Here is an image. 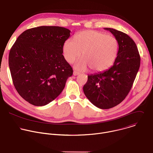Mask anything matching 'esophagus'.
Returning <instances> with one entry per match:
<instances>
[{
  "instance_id": "esophagus-1",
  "label": "esophagus",
  "mask_w": 153,
  "mask_h": 153,
  "mask_svg": "<svg viewBox=\"0 0 153 153\" xmlns=\"http://www.w3.org/2000/svg\"><path fill=\"white\" fill-rule=\"evenodd\" d=\"M79 73H78V72L76 71H73V75H74V76H77V75H79Z\"/></svg>"
}]
</instances>
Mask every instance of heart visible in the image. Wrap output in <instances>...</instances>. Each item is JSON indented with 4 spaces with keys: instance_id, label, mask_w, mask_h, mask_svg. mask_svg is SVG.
<instances>
[{
    "instance_id": "heart-1",
    "label": "heart",
    "mask_w": 153,
    "mask_h": 153,
    "mask_svg": "<svg viewBox=\"0 0 153 153\" xmlns=\"http://www.w3.org/2000/svg\"><path fill=\"white\" fill-rule=\"evenodd\" d=\"M118 51L115 37L102 32L85 30L77 33L74 39L70 38L64 42L63 54L69 63L79 58L82 52L83 58L74 65L79 71L90 67L94 72H102L110 68L114 62Z\"/></svg>"
}]
</instances>
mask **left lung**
<instances>
[{
    "label": "left lung",
    "instance_id": "8db88e82",
    "mask_svg": "<svg viewBox=\"0 0 153 153\" xmlns=\"http://www.w3.org/2000/svg\"><path fill=\"white\" fill-rule=\"evenodd\" d=\"M104 29L110 31L117 41V57L108 70L88 75L83 90L94 106L109 109L121 103L131 89L140 67V57L136 44L129 36L113 28Z\"/></svg>",
    "mask_w": 153,
    "mask_h": 153
}]
</instances>
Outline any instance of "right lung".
I'll use <instances>...</instances> for the list:
<instances>
[{"label":"right lung","instance_id":"add662e5","mask_svg":"<svg viewBox=\"0 0 153 153\" xmlns=\"http://www.w3.org/2000/svg\"><path fill=\"white\" fill-rule=\"evenodd\" d=\"M67 28L41 26L22 33L11 47L9 67L19 95L35 106H44L62 93L73 69L63 56Z\"/></svg>","mask_w":153,"mask_h":153}]
</instances>
